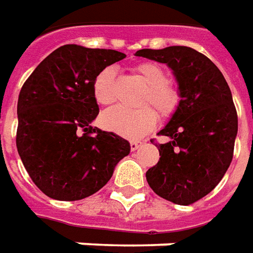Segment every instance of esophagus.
<instances>
[{
	"instance_id": "esophagus-1",
	"label": "esophagus",
	"mask_w": 253,
	"mask_h": 253,
	"mask_svg": "<svg viewBox=\"0 0 253 253\" xmlns=\"http://www.w3.org/2000/svg\"><path fill=\"white\" fill-rule=\"evenodd\" d=\"M140 146H142V142H130V150H132V152L138 150Z\"/></svg>"
}]
</instances>
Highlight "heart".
Masks as SVG:
<instances>
[{
	"mask_svg": "<svg viewBox=\"0 0 253 253\" xmlns=\"http://www.w3.org/2000/svg\"><path fill=\"white\" fill-rule=\"evenodd\" d=\"M135 72L146 84L140 104H150L159 114L167 118L177 111L181 103V93L169 82V74L164 68L152 61L135 65ZM115 69L107 67L101 69L93 81V96L100 106H108L114 100ZM150 107L128 110L115 107L101 115V124L106 129L115 132L124 138L140 139L153 129L157 124V114Z\"/></svg>",
	"mask_w": 253,
	"mask_h": 253,
	"instance_id": "heart-1",
	"label": "heart"
}]
</instances>
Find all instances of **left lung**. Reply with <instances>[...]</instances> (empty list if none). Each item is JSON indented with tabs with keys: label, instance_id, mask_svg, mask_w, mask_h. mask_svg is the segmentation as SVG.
<instances>
[{
	"label": "left lung",
	"instance_id": "1",
	"mask_svg": "<svg viewBox=\"0 0 253 253\" xmlns=\"http://www.w3.org/2000/svg\"><path fill=\"white\" fill-rule=\"evenodd\" d=\"M138 57L167 64L172 69L181 103L159 135V163L146 172L159 196L191 205L211 192L233 160L238 117L224 76L202 52L185 45L143 48Z\"/></svg>",
	"mask_w": 253,
	"mask_h": 253
}]
</instances>
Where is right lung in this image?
Returning <instances> with one entry per match:
<instances>
[{
	"instance_id": "obj_1",
	"label": "right lung",
	"mask_w": 253,
	"mask_h": 253,
	"mask_svg": "<svg viewBox=\"0 0 253 253\" xmlns=\"http://www.w3.org/2000/svg\"><path fill=\"white\" fill-rule=\"evenodd\" d=\"M126 57L67 44L44 58L18 99L16 147L32 181L48 198L81 201L96 194L129 154V142L93 128L99 114L93 81Z\"/></svg>"
}]
</instances>
